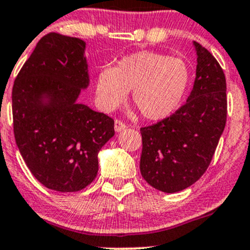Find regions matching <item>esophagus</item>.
I'll return each mask as SVG.
<instances>
[{"label":"esophagus","mask_w":250,"mask_h":250,"mask_svg":"<svg viewBox=\"0 0 250 250\" xmlns=\"http://www.w3.org/2000/svg\"><path fill=\"white\" fill-rule=\"evenodd\" d=\"M125 128H127V125H125V123H123L122 121H120V120L114 121V130H116V132H121V130L125 129Z\"/></svg>","instance_id":"1"}]
</instances>
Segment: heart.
I'll use <instances>...</instances> for the list:
<instances>
[{
    "label": "heart",
    "instance_id": "1",
    "mask_svg": "<svg viewBox=\"0 0 250 250\" xmlns=\"http://www.w3.org/2000/svg\"><path fill=\"white\" fill-rule=\"evenodd\" d=\"M190 83V70L180 58L155 51H138L122 58L114 67H102L95 80V93L104 111H113L132 100L149 121L169 117L180 106Z\"/></svg>",
    "mask_w": 250,
    "mask_h": 250
}]
</instances>
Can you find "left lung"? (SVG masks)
<instances>
[{
    "label": "left lung",
    "mask_w": 250,
    "mask_h": 250,
    "mask_svg": "<svg viewBox=\"0 0 250 250\" xmlns=\"http://www.w3.org/2000/svg\"><path fill=\"white\" fill-rule=\"evenodd\" d=\"M193 45L197 66L186 104L170 117L141 128L142 176L167 193L188 188L205 174L227 120L225 72L206 48Z\"/></svg>",
    "instance_id": "left-lung-1"
}]
</instances>
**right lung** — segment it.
<instances>
[{"mask_svg": "<svg viewBox=\"0 0 250 250\" xmlns=\"http://www.w3.org/2000/svg\"><path fill=\"white\" fill-rule=\"evenodd\" d=\"M86 43L49 33L16 78L13 130L34 178L59 192L85 188L99 171V151L114 136V121L78 99L90 83Z\"/></svg>", "mask_w": 250, "mask_h": 250, "instance_id": "obj_1", "label": "right lung"}]
</instances>
